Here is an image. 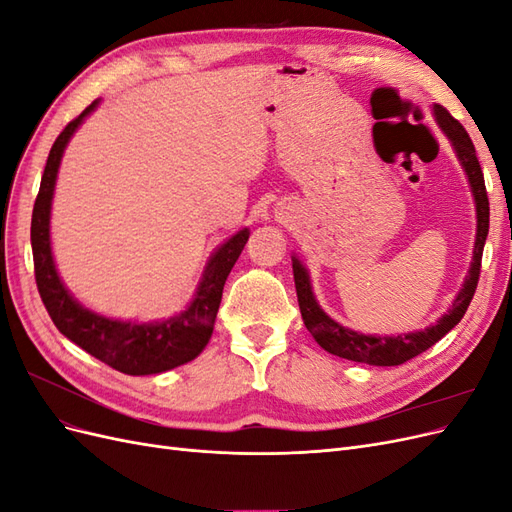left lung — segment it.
Returning <instances> with one entry per match:
<instances>
[{"label": "left lung", "instance_id": "left-lung-1", "mask_svg": "<svg viewBox=\"0 0 512 512\" xmlns=\"http://www.w3.org/2000/svg\"><path fill=\"white\" fill-rule=\"evenodd\" d=\"M433 117H436L440 130L444 136L451 141L457 160L463 168V173L468 177L470 192L474 196V207H476V239H474V250H472V262L466 280H463L461 290L451 305V309L427 329L404 333V335H365L359 331H352L344 324L333 320L324 309L318 305L312 280H309V271L303 262L292 256V273H294V286H297V299L299 309L303 316V324L307 331L314 335L320 348L327 352L342 356V359L354 361V363H367V365H378V367H391L401 365L410 361L412 356L425 352L436 342L451 331L455 324L466 314V309L474 297V290L478 284V273H480V258H483V247L489 235V198L485 190V177L483 170H480L478 158L474 145L470 141L468 132L463 130L461 123L453 119V115L446 111L444 106L433 104Z\"/></svg>", "mask_w": 512, "mask_h": 512}]
</instances>
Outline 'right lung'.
I'll use <instances>...</instances> for the list:
<instances>
[{"instance_id": "add662e5", "label": "right lung", "mask_w": 512, "mask_h": 512, "mask_svg": "<svg viewBox=\"0 0 512 512\" xmlns=\"http://www.w3.org/2000/svg\"><path fill=\"white\" fill-rule=\"evenodd\" d=\"M100 100L91 102L85 111L70 121L51 147L44 166L40 192L32 213V252L36 284L42 303L55 327L70 342L81 346L108 367L128 376H151L194 361L209 344L215 316H218L222 290L230 269L235 267L243 247L250 239V230L241 228L215 250L200 277L192 301L181 314L166 320L132 322L96 314L79 303L64 286L55 267L51 250V207L61 158L74 132L85 117L96 111Z\"/></svg>"}]
</instances>
